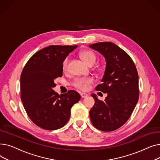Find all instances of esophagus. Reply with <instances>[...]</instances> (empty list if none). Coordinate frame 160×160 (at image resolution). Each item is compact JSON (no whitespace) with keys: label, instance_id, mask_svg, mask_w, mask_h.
Here are the masks:
<instances>
[{"label":"esophagus","instance_id":"esophagus-1","mask_svg":"<svg viewBox=\"0 0 160 160\" xmlns=\"http://www.w3.org/2000/svg\"><path fill=\"white\" fill-rule=\"evenodd\" d=\"M80 96L82 98H86L88 96V95L86 93H80Z\"/></svg>","mask_w":160,"mask_h":160}]
</instances>
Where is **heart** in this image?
Masks as SVG:
<instances>
[{
	"label": "heart",
	"instance_id": "1",
	"mask_svg": "<svg viewBox=\"0 0 160 160\" xmlns=\"http://www.w3.org/2000/svg\"><path fill=\"white\" fill-rule=\"evenodd\" d=\"M80 56L84 62L89 65H93L95 64L97 60V56L91 50H85L80 53ZM69 63V58H66L62 65V68L64 71L67 69ZM94 82V80L91 77L88 78H78L75 80L74 82V86L81 90L86 91L89 88V86L91 83Z\"/></svg>",
	"mask_w": 160,
	"mask_h": 160
}]
</instances>
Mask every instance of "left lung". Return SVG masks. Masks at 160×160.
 <instances>
[{"label": "left lung", "mask_w": 160, "mask_h": 160, "mask_svg": "<svg viewBox=\"0 0 160 160\" xmlns=\"http://www.w3.org/2000/svg\"><path fill=\"white\" fill-rule=\"evenodd\" d=\"M89 47L105 58L102 83L95 89L108 95L102 101L91 94L95 103L89 111L91 121L100 130L113 131L128 120L138 101V71L130 56L112 42H100Z\"/></svg>", "instance_id": "left-lung-1"}]
</instances>
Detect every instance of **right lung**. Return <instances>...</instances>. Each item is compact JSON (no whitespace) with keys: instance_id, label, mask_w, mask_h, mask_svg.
Returning a JSON list of instances; mask_svg holds the SVG:
<instances>
[{"instance_id":"add662e5","label":"right lung","mask_w":160,"mask_h":160,"mask_svg":"<svg viewBox=\"0 0 160 160\" xmlns=\"http://www.w3.org/2000/svg\"><path fill=\"white\" fill-rule=\"evenodd\" d=\"M78 45H50L33 54L21 75V98L33 122L41 128L54 130L68 122L72 106L80 100L77 91L60 95L53 89L54 80L63 75V62Z\"/></svg>"}]
</instances>
